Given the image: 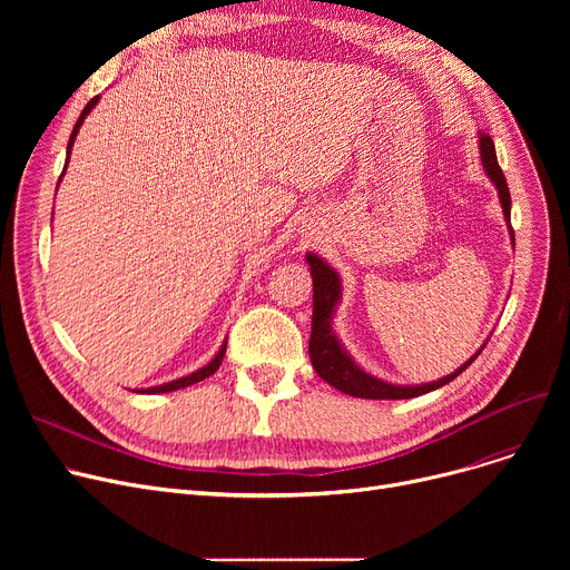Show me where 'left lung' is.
<instances>
[{
  "label": "left lung",
  "instance_id": "8db88e82",
  "mask_svg": "<svg viewBox=\"0 0 570 570\" xmlns=\"http://www.w3.org/2000/svg\"><path fill=\"white\" fill-rule=\"evenodd\" d=\"M481 161H483L485 173L490 175V179L499 191L503 217H505L508 228H511V239L515 243V233H513V226H511V191H508L503 170L499 168L494 142H492L490 134H481ZM307 263H309L312 282H314V314H312L309 357H312V365H314L316 374L323 381L331 383L333 387H337L340 393H346L351 397H363V400H411V397H417V395H425L430 391H436V387L458 379L485 348L483 346L473 357H469V361L460 370H455L453 374H448L439 381L423 383V385L385 383V381H381V379H376V376H372V374H367V372L357 367L351 361V355L342 348L337 335L333 333L331 323H333L335 307H337L340 297H342L340 275L316 254H307Z\"/></svg>",
  "mask_w": 570,
  "mask_h": 570
}]
</instances>
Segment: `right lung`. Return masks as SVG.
<instances>
[{
	"mask_svg": "<svg viewBox=\"0 0 570 570\" xmlns=\"http://www.w3.org/2000/svg\"><path fill=\"white\" fill-rule=\"evenodd\" d=\"M97 101H99V97H95L92 101H89V104L85 106V110L80 112V117H78V122H76V127H73V131H71V138H69V145H67V164H69V157H71L73 140H76V136H78V131H80V127H82V122H85V117L89 115V110H92V108L97 106ZM67 164H65V170H67ZM65 170H62V175H65ZM62 175H59V179H62ZM224 355H226V344L219 348V353L215 355V361H209L205 367L196 370L194 374L183 376V379H175V381L164 383V385L147 387V391H138V393H173V391H179V387H187V385H191V383H198V381L207 379L209 374H215V372L219 370V365H222V361H224Z\"/></svg>",
	"mask_w": 570,
	"mask_h": 570,
	"instance_id": "right-lung-1",
	"label": "right lung"
}]
</instances>
